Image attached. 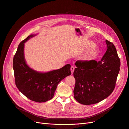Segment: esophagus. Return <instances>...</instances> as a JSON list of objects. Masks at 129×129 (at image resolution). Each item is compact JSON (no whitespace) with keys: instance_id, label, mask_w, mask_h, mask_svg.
<instances>
[{"instance_id":"34e87169","label":"esophagus","mask_w":129,"mask_h":129,"mask_svg":"<svg viewBox=\"0 0 129 129\" xmlns=\"http://www.w3.org/2000/svg\"><path fill=\"white\" fill-rule=\"evenodd\" d=\"M74 69H75V68H74V66H71V71L72 72V74H73V72L74 71Z\"/></svg>"}]
</instances>
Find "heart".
<instances>
[{
    "label": "heart",
    "instance_id": "heart-1",
    "mask_svg": "<svg viewBox=\"0 0 129 129\" xmlns=\"http://www.w3.org/2000/svg\"><path fill=\"white\" fill-rule=\"evenodd\" d=\"M95 52V48H92L91 50H90V51L87 53V55L86 56H89L91 55L92 54H93V53H94V52Z\"/></svg>",
    "mask_w": 129,
    "mask_h": 129
}]
</instances>
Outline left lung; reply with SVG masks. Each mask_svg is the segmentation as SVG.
Listing matches in <instances>:
<instances>
[{
  "label": "left lung",
  "instance_id": "1",
  "mask_svg": "<svg viewBox=\"0 0 129 129\" xmlns=\"http://www.w3.org/2000/svg\"><path fill=\"white\" fill-rule=\"evenodd\" d=\"M107 50L101 60H78L73 73L75 79L74 98L84 105L101 102L114 91L120 66L115 46L105 41Z\"/></svg>",
  "mask_w": 129,
  "mask_h": 129
}]
</instances>
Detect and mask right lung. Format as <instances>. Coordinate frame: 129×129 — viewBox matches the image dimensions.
<instances>
[{"instance_id": "1", "label": "right lung", "mask_w": 129, "mask_h": 129, "mask_svg": "<svg viewBox=\"0 0 129 129\" xmlns=\"http://www.w3.org/2000/svg\"><path fill=\"white\" fill-rule=\"evenodd\" d=\"M36 35L31 34L19 45L14 56L13 68L17 87L26 97L42 103L51 100L60 82L71 74V65L66 64L57 70L40 73L27 64L24 57V44Z\"/></svg>"}]
</instances>
